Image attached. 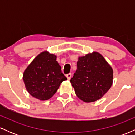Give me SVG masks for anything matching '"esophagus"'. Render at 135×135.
Listing matches in <instances>:
<instances>
[{
    "label": "esophagus",
    "instance_id": "obj_1",
    "mask_svg": "<svg viewBox=\"0 0 135 135\" xmlns=\"http://www.w3.org/2000/svg\"><path fill=\"white\" fill-rule=\"evenodd\" d=\"M66 77H67L68 80H70L71 77H72V74H66Z\"/></svg>",
    "mask_w": 135,
    "mask_h": 135
}]
</instances>
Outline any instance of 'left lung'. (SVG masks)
I'll use <instances>...</instances> for the list:
<instances>
[{"label":"left lung","instance_id":"left-lung-1","mask_svg":"<svg viewBox=\"0 0 135 135\" xmlns=\"http://www.w3.org/2000/svg\"><path fill=\"white\" fill-rule=\"evenodd\" d=\"M70 80L77 97L86 103L102 98L113 83L112 68L104 57L94 51L79 56Z\"/></svg>","mask_w":135,"mask_h":135}]
</instances>
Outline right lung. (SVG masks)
<instances>
[{
  "mask_svg": "<svg viewBox=\"0 0 135 135\" xmlns=\"http://www.w3.org/2000/svg\"><path fill=\"white\" fill-rule=\"evenodd\" d=\"M56 58L55 55L44 51L33 59L23 72V79L27 91L41 101L51 98L61 83L67 80Z\"/></svg>",
  "mask_w": 135,
  "mask_h": 135,
  "instance_id": "add662e5",
  "label": "right lung"
}]
</instances>
